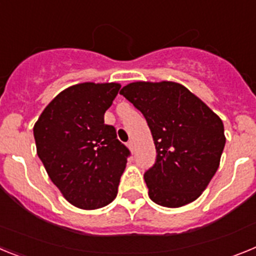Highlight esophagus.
I'll return each instance as SVG.
<instances>
[{
	"mask_svg": "<svg viewBox=\"0 0 256 256\" xmlns=\"http://www.w3.org/2000/svg\"><path fill=\"white\" fill-rule=\"evenodd\" d=\"M126 146H128V148H130V151L134 150V142H133L132 140H130V141H128V144H126Z\"/></svg>",
	"mask_w": 256,
	"mask_h": 256,
	"instance_id": "obj_1",
	"label": "esophagus"
}]
</instances>
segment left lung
Listing matches in <instances>:
<instances>
[{
    "label": "left lung",
    "instance_id": "1",
    "mask_svg": "<svg viewBox=\"0 0 256 256\" xmlns=\"http://www.w3.org/2000/svg\"><path fill=\"white\" fill-rule=\"evenodd\" d=\"M120 94L144 114L152 134L156 160L144 176L151 200L166 208L195 201L224 148L220 118L180 83L134 82Z\"/></svg>",
    "mask_w": 256,
    "mask_h": 256
}]
</instances>
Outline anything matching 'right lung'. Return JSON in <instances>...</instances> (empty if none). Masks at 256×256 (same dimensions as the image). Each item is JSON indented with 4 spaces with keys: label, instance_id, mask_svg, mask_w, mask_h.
Returning <instances> with one entry per match:
<instances>
[{
    "label": "right lung",
    "instance_id": "obj_1",
    "mask_svg": "<svg viewBox=\"0 0 256 256\" xmlns=\"http://www.w3.org/2000/svg\"><path fill=\"white\" fill-rule=\"evenodd\" d=\"M119 90L118 83L72 86L46 106L33 128L50 180L79 209H98L116 198L130 152L104 115Z\"/></svg>",
    "mask_w": 256,
    "mask_h": 256
}]
</instances>
